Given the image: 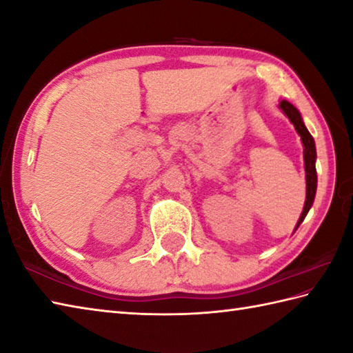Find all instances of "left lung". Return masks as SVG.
<instances>
[{
  "label": "left lung",
  "instance_id": "left-lung-1",
  "mask_svg": "<svg viewBox=\"0 0 353 353\" xmlns=\"http://www.w3.org/2000/svg\"><path fill=\"white\" fill-rule=\"evenodd\" d=\"M280 108L289 117V121L294 123L296 133L301 136L303 147H305V170H306V185L307 186H306L305 208H303L301 217L299 220V223H296V228H299L303 220H305L306 214L310 210V206H312V203H314V197H315V191H316V170H315L316 151H315V142H314V137L310 136L307 128L305 127V123H303L299 110H296L292 105V103H289L288 101H281ZM296 228H295V230H296Z\"/></svg>",
  "mask_w": 353,
  "mask_h": 353
}]
</instances>
